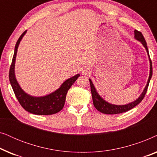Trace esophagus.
Masks as SVG:
<instances>
[{
	"mask_svg": "<svg viewBox=\"0 0 157 157\" xmlns=\"http://www.w3.org/2000/svg\"><path fill=\"white\" fill-rule=\"evenodd\" d=\"M89 73H90V70L88 68H84L83 69V71H82V74H83L87 75V74H89Z\"/></svg>",
	"mask_w": 157,
	"mask_h": 157,
	"instance_id": "1",
	"label": "esophagus"
}]
</instances>
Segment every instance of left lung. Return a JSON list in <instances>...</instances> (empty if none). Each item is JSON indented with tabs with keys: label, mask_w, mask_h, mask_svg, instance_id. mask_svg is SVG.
Masks as SVG:
<instances>
[{
	"label": "left lung",
	"mask_w": 157,
	"mask_h": 157,
	"mask_svg": "<svg viewBox=\"0 0 157 157\" xmlns=\"http://www.w3.org/2000/svg\"><path fill=\"white\" fill-rule=\"evenodd\" d=\"M134 38H136V40H138L139 41H140L144 48L147 50V52L148 53V56L149 57V50H148L147 46V42L144 38V36L142 33H141L140 31H138L137 30H135L134 31ZM149 62H150V73H149V79H148L147 86L144 89V91L140 96L137 98L136 101H134L131 102L129 104H126V105H114L112 104H109L107 101H106L104 99L101 97V96L98 95V94L96 91V90L94 87V86L92 83L91 79H89L90 81V85H91V95H92V99H93V103L95 108L97 109L98 111L101 112L103 113H105V114H118V113H121L126 112V111H129L130 109H132L138 105L139 103H140L141 101L143 100V98H144L145 94L147 91L148 86H149V81L151 80V78L152 76V63L151 59H150L149 57Z\"/></svg>",
	"instance_id": "left-lung-1"
}]
</instances>
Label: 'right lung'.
Returning <instances> with one entry per match:
<instances>
[{"instance_id": "1", "label": "right lung", "mask_w": 157, "mask_h": 157, "mask_svg": "<svg viewBox=\"0 0 157 157\" xmlns=\"http://www.w3.org/2000/svg\"><path fill=\"white\" fill-rule=\"evenodd\" d=\"M26 31H25L22 33V35L19 37L18 40L16 42V46H15L13 57L12 63L9 71V81L10 85H11L17 99L20 103L21 106L25 111L36 115L54 114V113L59 112L63 108L66 96L68 89L74 84L78 76H80V75L76 74L71 78L67 79L62 83L59 89L48 95L40 96V97H35V96H30L29 94L23 91V90L19 86L16 76H15V61H16V53L19 44Z\"/></svg>"}]
</instances>
